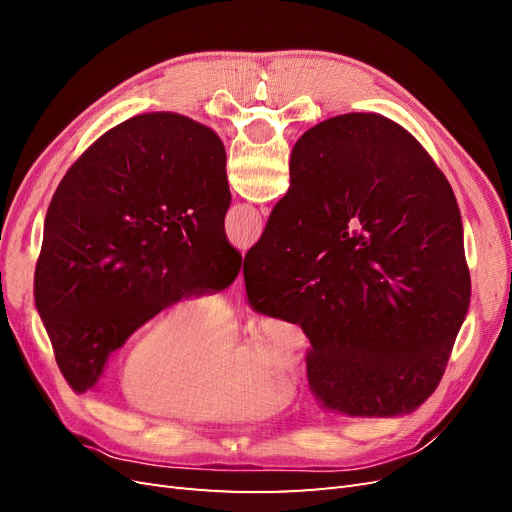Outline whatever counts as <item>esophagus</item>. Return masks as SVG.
Instances as JSON below:
<instances>
[{
	"instance_id": "34e87169",
	"label": "esophagus",
	"mask_w": 512,
	"mask_h": 512,
	"mask_svg": "<svg viewBox=\"0 0 512 512\" xmlns=\"http://www.w3.org/2000/svg\"><path fill=\"white\" fill-rule=\"evenodd\" d=\"M232 292L237 294V297L241 299V292H243V273H239L237 275V280H235V284H232Z\"/></svg>"
}]
</instances>
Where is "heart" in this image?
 <instances>
[{
    "label": "heart",
    "instance_id": "1",
    "mask_svg": "<svg viewBox=\"0 0 512 512\" xmlns=\"http://www.w3.org/2000/svg\"><path fill=\"white\" fill-rule=\"evenodd\" d=\"M235 324L222 301L188 294L143 324L121 356V389L153 412L194 423L254 416L299 371L284 327L267 320L250 348L232 346Z\"/></svg>",
    "mask_w": 512,
    "mask_h": 512
}]
</instances>
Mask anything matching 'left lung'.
Returning <instances> with one entry per match:
<instances>
[{"label":"left lung","instance_id":"8db88e82","mask_svg":"<svg viewBox=\"0 0 512 512\" xmlns=\"http://www.w3.org/2000/svg\"><path fill=\"white\" fill-rule=\"evenodd\" d=\"M226 151L211 128L145 113L102 134L61 179L36 262V309L76 393L160 309L235 282Z\"/></svg>","mask_w":512,"mask_h":512}]
</instances>
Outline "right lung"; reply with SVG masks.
Listing matches in <instances>:
<instances>
[{"label":"right lung","mask_w":512,"mask_h":512,"mask_svg":"<svg viewBox=\"0 0 512 512\" xmlns=\"http://www.w3.org/2000/svg\"><path fill=\"white\" fill-rule=\"evenodd\" d=\"M243 280L258 314L307 335L322 408L408 414L436 391L470 307L451 183L391 119L322 121L292 149L290 188Z\"/></svg>","instance_id":"1"}]
</instances>
